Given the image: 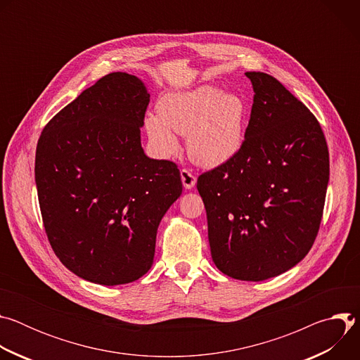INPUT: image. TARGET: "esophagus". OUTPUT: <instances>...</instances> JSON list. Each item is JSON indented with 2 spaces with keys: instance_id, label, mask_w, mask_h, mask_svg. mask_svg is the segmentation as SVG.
<instances>
[{
  "instance_id": "1",
  "label": "esophagus",
  "mask_w": 360,
  "mask_h": 360,
  "mask_svg": "<svg viewBox=\"0 0 360 360\" xmlns=\"http://www.w3.org/2000/svg\"><path fill=\"white\" fill-rule=\"evenodd\" d=\"M181 179H182V184H184V186H185L186 189L193 188L195 184H196V176H195V174H193L192 171L186 169V168H182V169H181Z\"/></svg>"
}]
</instances>
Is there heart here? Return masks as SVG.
I'll return each mask as SVG.
<instances>
[{
    "label": "heart",
    "mask_w": 360,
    "mask_h": 360,
    "mask_svg": "<svg viewBox=\"0 0 360 360\" xmlns=\"http://www.w3.org/2000/svg\"><path fill=\"white\" fill-rule=\"evenodd\" d=\"M246 114L242 96L205 85L164 95L158 114H149L145 127L149 141L161 155L171 157L178 152L175 130L188 135V153L195 162L215 168L240 149Z\"/></svg>",
    "instance_id": "heart-1"
}]
</instances>
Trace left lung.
<instances>
[{"label":"left lung","instance_id":"left-lung-1","mask_svg":"<svg viewBox=\"0 0 360 360\" xmlns=\"http://www.w3.org/2000/svg\"><path fill=\"white\" fill-rule=\"evenodd\" d=\"M255 91L240 149L199 175L211 255L225 275L258 282L311 250L322 221L329 150L302 101L265 72H245Z\"/></svg>","mask_w":360,"mask_h":360}]
</instances>
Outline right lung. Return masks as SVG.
<instances>
[{
  "instance_id": "obj_1",
  "label": "right lung",
  "mask_w": 360,
  "mask_h": 360,
  "mask_svg": "<svg viewBox=\"0 0 360 360\" xmlns=\"http://www.w3.org/2000/svg\"><path fill=\"white\" fill-rule=\"evenodd\" d=\"M149 94L111 72L44 127L35 153L38 202L57 258L77 276L107 286L143 276L158 225L182 192L178 165L148 158L141 127Z\"/></svg>"
}]
</instances>
